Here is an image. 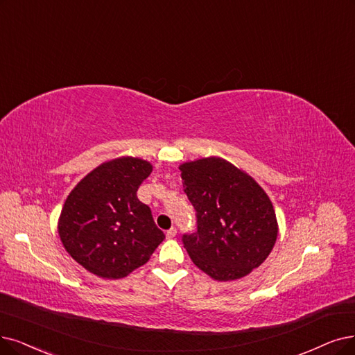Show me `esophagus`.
<instances>
[{"instance_id": "1", "label": "esophagus", "mask_w": 355, "mask_h": 355, "mask_svg": "<svg viewBox=\"0 0 355 355\" xmlns=\"http://www.w3.org/2000/svg\"><path fill=\"white\" fill-rule=\"evenodd\" d=\"M176 234H178L176 227H172V229L167 230V233H166V237H167V239H173V237H176Z\"/></svg>"}]
</instances>
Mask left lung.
Here are the masks:
<instances>
[{
  "mask_svg": "<svg viewBox=\"0 0 355 355\" xmlns=\"http://www.w3.org/2000/svg\"><path fill=\"white\" fill-rule=\"evenodd\" d=\"M179 170L196 211V232L182 239L192 262L217 281L249 275L278 237L269 196L245 170L214 155L182 163Z\"/></svg>",
  "mask_w": 355,
  "mask_h": 355,
  "instance_id": "1",
  "label": "left lung"
}]
</instances>
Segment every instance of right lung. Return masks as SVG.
<instances>
[{"label": "right lung", "mask_w": 355, "mask_h": 355, "mask_svg": "<svg viewBox=\"0 0 355 355\" xmlns=\"http://www.w3.org/2000/svg\"><path fill=\"white\" fill-rule=\"evenodd\" d=\"M151 172L150 162L123 155L93 168L67 196L58 234L69 257L89 272L123 278L147 263L163 242L151 209L137 198Z\"/></svg>", "instance_id": "1"}]
</instances>
